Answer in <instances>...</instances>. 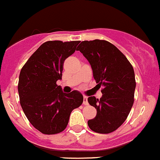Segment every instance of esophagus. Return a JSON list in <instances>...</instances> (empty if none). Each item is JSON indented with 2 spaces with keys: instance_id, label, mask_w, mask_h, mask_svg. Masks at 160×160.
I'll return each mask as SVG.
<instances>
[{
  "instance_id": "1",
  "label": "esophagus",
  "mask_w": 160,
  "mask_h": 160,
  "mask_svg": "<svg viewBox=\"0 0 160 160\" xmlns=\"http://www.w3.org/2000/svg\"><path fill=\"white\" fill-rule=\"evenodd\" d=\"M83 104L84 105H88V98L87 97H83Z\"/></svg>"
}]
</instances>
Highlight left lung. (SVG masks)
<instances>
[{"label": "left lung", "mask_w": 160, "mask_h": 160, "mask_svg": "<svg viewBox=\"0 0 160 160\" xmlns=\"http://www.w3.org/2000/svg\"><path fill=\"white\" fill-rule=\"evenodd\" d=\"M77 48L90 64L96 83L103 88L100 99L88 98L97 109L88 126L98 133H111L124 123L133 105L136 86L133 67L120 50L105 40L83 41Z\"/></svg>", "instance_id": "left-lung-1"}]
</instances>
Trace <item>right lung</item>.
<instances>
[{
	"label": "right lung",
	"mask_w": 160,
	"mask_h": 160,
	"mask_svg": "<svg viewBox=\"0 0 160 160\" xmlns=\"http://www.w3.org/2000/svg\"><path fill=\"white\" fill-rule=\"evenodd\" d=\"M80 41H48L31 56L20 72L21 106L30 123L42 133L53 135L67 126L73 109L82 104L77 90L63 93L56 81L62 80L63 62L73 54Z\"/></svg>",
	"instance_id": "1"
}]
</instances>
